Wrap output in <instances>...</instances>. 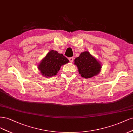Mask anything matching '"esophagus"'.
Returning a JSON list of instances; mask_svg holds the SVG:
<instances>
[{
  "mask_svg": "<svg viewBox=\"0 0 133 133\" xmlns=\"http://www.w3.org/2000/svg\"><path fill=\"white\" fill-rule=\"evenodd\" d=\"M68 59H69V61H70L71 62H72L73 61H74V57H70Z\"/></svg>",
  "mask_w": 133,
  "mask_h": 133,
  "instance_id": "esophagus-1",
  "label": "esophagus"
}]
</instances>
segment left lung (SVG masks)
I'll list each match as a JSON object with an SVG mask.
<instances>
[{"instance_id":"obj_1","label":"left lung","mask_w":133,"mask_h":133,"mask_svg":"<svg viewBox=\"0 0 133 133\" xmlns=\"http://www.w3.org/2000/svg\"><path fill=\"white\" fill-rule=\"evenodd\" d=\"M79 74L85 78H89L99 74L102 65L97 59L88 51L81 53L74 60Z\"/></svg>"}]
</instances>
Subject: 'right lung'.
<instances>
[{
    "instance_id": "add662e5",
    "label": "right lung",
    "mask_w": 133,
    "mask_h": 133,
    "mask_svg": "<svg viewBox=\"0 0 133 133\" xmlns=\"http://www.w3.org/2000/svg\"><path fill=\"white\" fill-rule=\"evenodd\" d=\"M69 62V60L56 51L51 50L42 59L38 69L45 77H51L56 75L61 66Z\"/></svg>"
}]
</instances>
